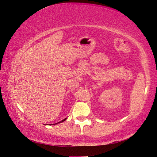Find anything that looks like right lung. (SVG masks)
<instances>
[{
    "label": "right lung",
    "mask_w": 157,
    "mask_h": 157,
    "mask_svg": "<svg viewBox=\"0 0 157 157\" xmlns=\"http://www.w3.org/2000/svg\"><path fill=\"white\" fill-rule=\"evenodd\" d=\"M66 118H65V119H63V120H62V121H60V122H59V123H62V122H63V121H66Z\"/></svg>",
    "instance_id": "1"
}]
</instances>
